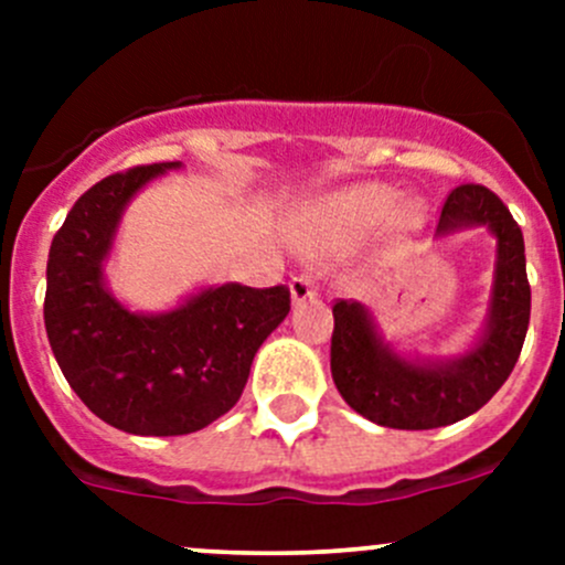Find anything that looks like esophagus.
<instances>
[{"instance_id":"34e87169","label":"esophagus","mask_w":565,"mask_h":565,"mask_svg":"<svg viewBox=\"0 0 565 565\" xmlns=\"http://www.w3.org/2000/svg\"><path fill=\"white\" fill-rule=\"evenodd\" d=\"M289 292H292V306H303L306 300H317V284H315V276H309V273H300V276L292 278V284H289Z\"/></svg>"}]
</instances>
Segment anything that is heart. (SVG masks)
<instances>
[{"mask_svg":"<svg viewBox=\"0 0 565 565\" xmlns=\"http://www.w3.org/2000/svg\"><path fill=\"white\" fill-rule=\"evenodd\" d=\"M396 199L398 193L383 182H363V185H352L333 193L324 202L315 204L303 218L298 235L300 248L309 250V254H328V250L341 248L344 243L372 232L388 215L393 235H407L424 221L426 210L418 199H404L393 209Z\"/></svg>","mask_w":565,"mask_h":565,"instance_id":"heart-1","label":"heart"}]
</instances>
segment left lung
<instances>
[{
    "label": "left lung",
    "mask_w": 565,
    "mask_h": 565,
    "mask_svg": "<svg viewBox=\"0 0 565 565\" xmlns=\"http://www.w3.org/2000/svg\"><path fill=\"white\" fill-rule=\"evenodd\" d=\"M487 226L494 276L487 322L461 355L418 358L383 339L377 319L358 300L333 306L330 372L341 398L388 429H437L481 409L514 372L530 322L525 241L509 207L483 185H459L443 204L437 237Z\"/></svg>",
    "instance_id": "obj_1"
}]
</instances>
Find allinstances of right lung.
Listing matches in <instances>:
<instances>
[{
	"instance_id": "obj_1",
	"label": "right lung",
	"mask_w": 565,
	"mask_h": 565,
	"mask_svg": "<svg viewBox=\"0 0 565 565\" xmlns=\"http://www.w3.org/2000/svg\"><path fill=\"white\" fill-rule=\"evenodd\" d=\"M180 161L95 182L51 241L43 319L76 396L114 429L174 437L230 413L262 341L289 315V289L213 284L169 311H130L106 284V262L130 199Z\"/></svg>"
}]
</instances>
